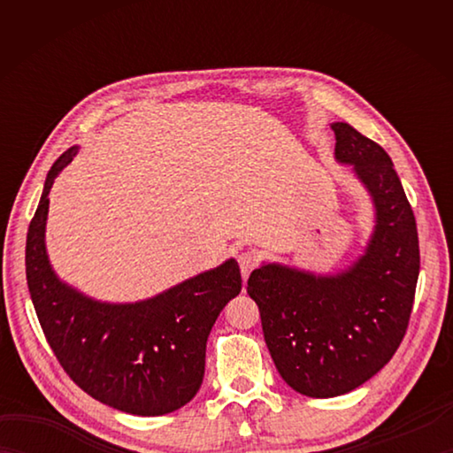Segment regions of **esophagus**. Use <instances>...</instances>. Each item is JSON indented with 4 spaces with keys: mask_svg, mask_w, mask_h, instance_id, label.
<instances>
[{
    "mask_svg": "<svg viewBox=\"0 0 453 453\" xmlns=\"http://www.w3.org/2000/svg\"><path fill=\"white\" fill-rule=\"evenodd\" d=\"M237 263H239V268H242L243 280H247L249 274H251V271L257 266L258 258H257V255L253 251H243V253L237 255Z\"/></svg>",
    "mask_w": 453,
    "mask_h": 453,
    "instance_id": "34e87169",
    "label": "esophagus"
}]
</instances>
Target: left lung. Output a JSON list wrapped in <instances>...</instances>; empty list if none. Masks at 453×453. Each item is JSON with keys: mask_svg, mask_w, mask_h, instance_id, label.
I'll return each mask as SVG.
<instances>
[{"mask_svg": "<svg viewBox=\"0 0 453 453\" xmlns=\"http://www.w3.org/2000/svg\"><path fill=\"white\" fill-rule=\"evenodd\" d=\"M334 156L373 198L375 232L349 271L315 276L263 265L247 280L282 380L307 397L344 395L386 365L407 333L420 271L417 221L380 143L334 122Z\"/></svg>", "mask_w": 453, "mask_h": 453, "instance_id": "left-lung-1", "label": "left lung"}]
</instances>
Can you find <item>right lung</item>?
Instances as JSON below:
<instances>
[{
  "instance_id": "1",
  "label": "right lung",
  "mask_w": 453,
  "mask_h": 453,
  "mask_svg": "<svg viewBox=\"0 0 453 453\" xmlns=\"http://www.w3.org/2000/svg\"><path fill=\"white\" fill-rule=\"evenodd\" d=\"M75 153L64 151L48 171L27 234V284L38 323L64 372L88 395L130 415H167L200 389L208 334L242 292V273L229 258L138 303H101L62 284L44 247L48 192Z\"/></svg>"
}]
</instances>
